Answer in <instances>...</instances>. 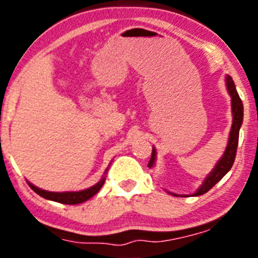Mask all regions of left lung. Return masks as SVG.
<instances>
[{
    "label": "left lung",
    "mask_w": 258,
    "mask_h": 258,
    "mask_svg": "<svg viewBox=\"0 0 258 258\" xmlns=\"http://www.w3.org/2000/svg\"><path fill=\"white\" fill-rule=\"evenodd\" d=\"M226 86L227 90H229V94L231 97V109H232V125L231 131H230L229 136V142H227V147L223 152L222 157H221L218 163L216 164V166L213 168L211 173L208 174L203 184L198 188L197 192H194V197H199L203 194L208 192L214 184L220 182L223 178V175L226 174L230 169H231L232 164L235 161L236 156V149H238V142H239V131H240L241 122H243V103H241V99L239 97L238 92L235 89V84L232 81L231 76L227 75L226 76ZM155 159H156V150L152 149L151 159H150L149 168H152L155 164ZM174 197H178L177 194H172ZM182 198H184L186 195H181ZM188 197V195H187Z\"/></svg>",
    "instance_id": "8db88e82"
}]
</instances>
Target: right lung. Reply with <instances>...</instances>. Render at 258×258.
Instances as JSON below:
<instances>
[{
	"instance_id": "add662e5",
	"label": "right lung",
	"mask_w": 258,
	"mask_h": 258,
	"mask_svg": "<svg viewBox=\"0 0 258 258\" xmlns=\"http://www.w3.org/2000/svg\"><path fill=\"white\" fill-rule=\"evenodd\" d=\"M107 172V170H106ZM104 183V177L101 179V181L98 182L97 184L92 186V187L86 188V190L83 191H74V192H51V191H45L41 190V188L36 187L32 183H29V187L32 190L35 191L36 194H38L40 197L45 198L47 200H52V202L56 203H61V204H71V206H74V204H80V203H84L86 200H89L90 198H93L98 191L101 190V187L103 186Z\"/></svg>"
}]
</instances>
